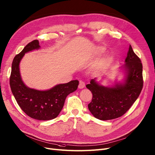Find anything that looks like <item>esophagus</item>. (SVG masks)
Wrapping results in <instances>:
<instances>
[{
    "instance_id": "obj_1",
    "label": "esophagus",
    "mask_w": 155,
    "mask_h": 155,
    "mask_svg": "<svg viewBox=\"0 0 155 155\" xmlns=\"http://www.w3.org/2000/svg\"><path fill=\"white\" fill-rule=\"evenodd\" d=\"M85 87V82L84 81H80L79 82V85H78V88L79 89H83L84 87Z\"/></svg>"
}]
</instances>
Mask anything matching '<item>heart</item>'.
<instances>
[{
    "instance_id": "obj_1",
    "label": "heart",
    "mask_w": 155,
    "mask_h": 155,
    "mask_svg": "<svg viewBox=\"0 0 155 155\" xmlns=\"http://www.w3.org/2000/svg\"><path fill=\"white\" fill-rule=\"evenodd\" d=\"M99 52H103V50L102 49H99Z\"/></svg>"
}]
</instances>
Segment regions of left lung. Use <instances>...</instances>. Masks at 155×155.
Masks as SVG:
<instances>
[{
    "label": "left lung",
    "mask_w": 155,
    "mask_h": 155,
    "mask_svg": "<svg viewBox=\"0 0 155 155\" xmlns=\"http://www.w3.org/2000/svg\"><path fill=\"white\" fill-rule=\"evenodd\" d=\"M125 63L122 66L125 73L123 83L107 87L99 85L94 78L86 85L92 94L89 110L96 118L108 120L122 117L138 98L143 87V64L130 45Z\"/></svg>",
    "instance_id": "obj_1"
}]
</instances>
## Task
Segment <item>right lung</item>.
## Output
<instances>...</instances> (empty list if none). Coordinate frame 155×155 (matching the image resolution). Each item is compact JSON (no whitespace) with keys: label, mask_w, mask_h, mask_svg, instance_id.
<instances>
[{"label":"right lung","mask_w":155,"mask_h":155,"mask_svg":"<svg viewBox=\"0 0 155 155\" xmlns=\"http://www.w3.org/2000/svg\"><path fill=\"white\" fill-rule=\"evenodd\" d=\"M39 48L38 40H34L15 57L12 63L10 87L18 105L26 115L33 119L49 120L58 116L66 97L77 89L79 82L77 80H71L48 91H38L26 86L20 75L19 63L25 53Z\"/></svg>","instance_id":"right-lung-1"}]
</instances>
